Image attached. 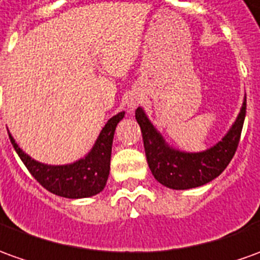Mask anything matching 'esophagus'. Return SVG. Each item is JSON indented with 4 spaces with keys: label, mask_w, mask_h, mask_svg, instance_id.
<instances>
[{
    "label": "esophagus",
    "mask_w": 260,
    "mask_h": 260,
    "mask_svg": "<svg viewBox=\"0 0 260 260\" xmlns=\"http://www.w3.org/2000/svg\"><path fill=\"white\" fill-rule=\"evenodd\" d=\"M141 102H143V94H140V93L134 92V93H130L128 96H127V107H128V110L130 112H133L136 107L140 105Z\"/></svg>",
    "instance_id": "esophagus-1"
}]
</instances>
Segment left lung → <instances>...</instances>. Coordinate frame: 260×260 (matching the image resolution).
<instances>
[{
	"instance_id": "1",
	"label": "left lung",
	"mask_w": 260,
	"mask_h": 260,
	"mask_svg": "<svg viewBox=\"0 0 260 260\" xmlns=\"http://www.w3.org/2000/svg\"><path fill=\"white\" fill-rule=\"evenodd\" d=\"M246 113V96L236 120L222 140L198 153L171 147L154 127L143 107H137L136 120L140 124L148 167L157 181L171 189H189L212 181L232 160L239 144Z\"/></svg>"
}]
</instances>
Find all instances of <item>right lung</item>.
<instances>
[{
    "label": "right lung",
    "instance_id": "right-lung-1",
    "mask_svg": "<svg viewBox=\"0 0 260 260\" xmlns=\"http://www.w3.org/2000/svg\"><path fill=\"white\" fill-rule=\"evenodd\" d=\"M124 117V112L114 114L107 120L96 139L92 150L85 157L63 166H51L34 160L18 146L10 134V140L25 167L41 185L52 194L65 198H89L99 194L106 187L110 173V157L114 130L119 121Z\"/></svg>",
    "mask_w": 260,
    "mask_h": 260
}]
</instances>
